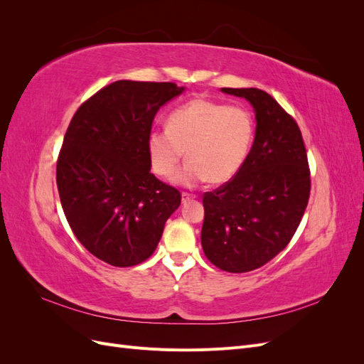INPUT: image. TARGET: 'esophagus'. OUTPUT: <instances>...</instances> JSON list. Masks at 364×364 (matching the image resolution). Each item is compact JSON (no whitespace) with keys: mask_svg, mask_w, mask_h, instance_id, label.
I'll list each match as a JSON object with an SVG mask.
<instances>
[{"mask_svg":"<svg viewBox=\"0 0 364 364\" xmlns=\"http://www.w3.org/2000/svg\"><path fill=\"white\" fill-rule=\"evenodd\" d=\"M194 194H190V193H182V203H186L188 200L194 199Z\"/></svg>","mask_w":364,"mask_h":364,"instance_id":"1","label":"esophagus"}]
</instances>
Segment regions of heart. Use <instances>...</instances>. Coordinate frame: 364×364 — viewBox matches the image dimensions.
<instances>
[{
  "mask_svg": "<svg viewBox=\"0 0 364 364\" xmlns=\"http://www.w3.org/2000/svg\"><path fill=\"white\" fill-rule=\"evenodd\" d=\"M167 126L149 135V156L155 173L168 178L186 150L190 161L173 178L183 186H196L206 179L211 183L232 179L253 138V117L246 107L208 98H196L174 109Z\"/></svg>",
  "mask_w": 364,
  "mask_h": 364,
  "instance_id": "heart-1",
  "label": "heart"
}]
</instances>
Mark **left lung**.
Returning a JSON list of instances; mask_svg holds the SVG:
<instances>
[{"mask_svg":"<svg viewBox=\"0 0 364 364\" xmlns=\"http://www.w3.org/2000/svg\"><path fill=\"white\" fill-rule=\"evenodd\" d=\"M255 109L253 146L232 179L203 194L202 247L215 267L255 270L287 247L310 199L311 181L301 129L257 87H222Z\"/></svg>","mask_w":364,"mask_h":364,"instance_id":"left-lung-1","label":"left lung"}]
</instances>
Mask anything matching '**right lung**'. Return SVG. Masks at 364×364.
I'll use <instances>...</instances> for the list:
<instances>
[{
	"mask_svg": "<svg viewBox=\"0 0 364 364\" xmlns=\"http://www.w3.org/2000/svg\"><path fill=\"white\" fill-rule=\"evenodd\" d=\"M183 87L118 80L77 109L59 151L56 182L83 247L115 267L155 252L181 193L150 173L149 135L159 107Z\"/></svg>",
	"mask_w": 364,
	"mask_h": 364,
	"instance_id": "obj_1",
	"label": "right lung"
}]
</instances>
